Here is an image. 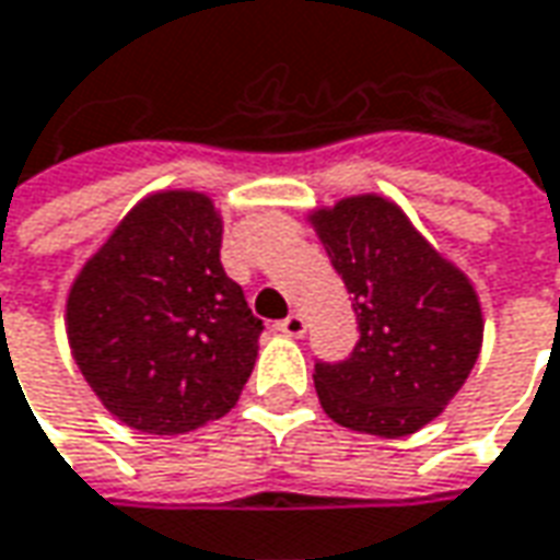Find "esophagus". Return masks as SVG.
Segmentation results:
<instances>
[{"label": "esophagus", "instance_id": "obj_1", "mask_svg": "<svg viewBox=\"0 0 560 560\" xmlns=\"http://www.w3.org/2000/svg\"><path fill=\"white\" fill-rule=\"evenodd\" d=\"M276 330H279V334H288V337H303V330H306V322H303V315L291 312L288 318L276 322Z\"/></svg>", "mask_w": 560, "mask_h": 560}]
</instances>
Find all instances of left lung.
I'll return each instance as SVG.
<instances>
[{
    "label": "left lung",
    "mask_w": 560,
    "mask_h": 560,
    "mask_svg": "<svg viewBox=\"0 0 560 560\" xmlns=\"http://www.w3.org/2000/svg\"><path fill=\"white\" fill-rule=\"evenodd\" d=\"M359 318L343 361H315L334 423L401 439L432 423L478 361L485 318L469 279L383 196H352L310 217Z\"/></svg>",
    "instance_id": "8db88e82"
}]
</instances>
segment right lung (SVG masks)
Here are the masks:
<instances>
[{
	"label": "right lung",
	"mask_w": 560,
	"mask_h": 560,
	"mask_svg": "<svg viewBox=\"0 0 560 560\" xmlns=\"http://www.w3.org/2000/svg\"><path fill=\"white\" fill-rule=\"evenodd\" d=\"M223 223L201 192L135 205L72 281V359L104 408L150 435H184L235 408L264 322L220 264Z\"/></svg>",
	"instance_id": "obj_1"
}]
</instances>
